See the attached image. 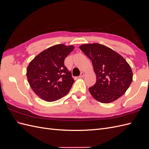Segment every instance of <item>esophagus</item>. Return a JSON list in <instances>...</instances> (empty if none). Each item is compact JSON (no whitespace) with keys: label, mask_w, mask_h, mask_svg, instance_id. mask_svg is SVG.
<instances>
[{"label":"esophagus","mask_w":149,"mask_h":149,"mask_svg":"<svg viewBox=\"0 0 149 149\" xmlns=\"http://www.w3.org/2000/svg\"><path fill=\"white\" fill-rule=\"evenodd\" d=\"M84 73H83V72H82L81 73V74L79 75V78H83V77H84Z\"/></svg>","instance_id":"esophagus-1"}]
</instances>
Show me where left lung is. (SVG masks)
Here are the masks:
<instances>
[{"label":"left lung","instance_id":"1","mask_svg":"<svg viewBox=\"0 0 149 149\" xmlns=\"http://www.w3.org/2000/svg\"><path fill=\"white\" fill-rule=\"evenodd\" d=\"M79 48L91 60L96 76L89 93L97 101L109 103L118 100L132 81V71L124 58L113 49L99 43L84 44Z\"/></svg>","mask_w":149,"mask_h":149}]
</instances>
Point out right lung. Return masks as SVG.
<instances>
[{
    "instance_id": "1",
    "label": "right lung",
    "mask_w": 149,
    "mask_h": 149,
    "mask_svg": "<svg viewBox=\"0 0 149 149\" xmlns=\"http://www.w3.org/2000/svg\"><path fill=\"white\" fill-rule=\"evenodd\" d=\"M74 48L56 45L38 54L29 63L26 69L29 83L42 100L55 101L70 91L74 79L71 72L65 66L64 61Z\"/></svg>"
}]
</instances>
